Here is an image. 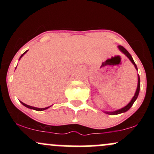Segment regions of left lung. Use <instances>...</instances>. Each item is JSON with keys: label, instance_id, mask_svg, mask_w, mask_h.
<instances>
[{"label": "left lung", "instance_id": "obj_1", "mask_svg": "<svg viewBox=\"0 0 154 154\" xmlns=\"http://www.w3.org/2000/svg\"><path fill=\"white\" fill-rule=\"evenodd\" d=\"M119 48V51H121V52H122L125 55V56H127V57L130 60V61L133 63V65L135 66V69L137 70V66H136L135 61H134L133 59H132V56L130 54V53L128 52V51L126 50V49L123 46H121V45H119L118 46ZM140 77L138 75V82H137V90H136V92L135 93V95L133 96V98H132L131 101L129 103L128 105L126 106H125L122 109H120L119 110H116V111H105L106 114H110V115H116V114H122V113H124V112H126L127 111H128L129 109H130V108L132 107V106L133 105L134 102L135 101V100L137 98V96H138V94H139V92H140Z\"/></svg>", "mask_w": 154, "mask_h": 154}]
</instances>
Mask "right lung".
Here are the masks:
<instances>
[{
	"instance_id": "1",
	"label": "right lung",
	"mask_w": 154,
	"mask_h": 154,
	"mask_svg": "<svg viewBox=\"0 0 154 154\" xmlns=\"http://www.w3.org/2000/svg\"><path fill=\"white\" fill-rule=\"evenodd\" d=\"M27 52V51H26L24 53V54H23L22 56H20V59L23 56H24V54H26V53ZM21 103H22V105H24V106H26V108H29V109H34V110H36V111H43V110H45V109H48L49 107H51V106H48V107H45V108H42V109H40V108H36V107H33V106H29V105H26V104H25V103H23V102H22V101H20Z\"/></svg>"
}]
</instances>
